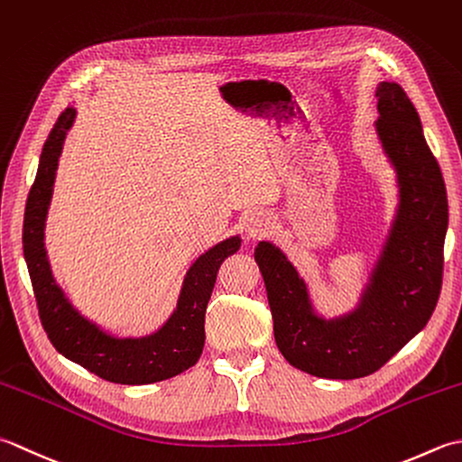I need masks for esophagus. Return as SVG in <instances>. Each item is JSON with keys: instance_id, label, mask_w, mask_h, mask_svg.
Listing matches in <instances>:
<instances>
[{"instance_id": "1", "label": "esophagus", "mask_w": 462, "mask_h": 462, "mask_svg": "<svg viewBox=\"0 0 462 462\" xmlns=\"http://www.w3.org/2000/svg\"><path fill=\"white\" fill-rule=\"evenodd\" d=\"M273 229V221L269 215L255 211V213H249L247 217L243 221V231H245V237L247 239H261L269 235Z\"/></svg>"}]
</instances>
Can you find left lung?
Wrapping results in <instances>:
<instances>
[{
    "label": "left lung",
    "instance_id": "left-lung-1",
    "mask_svg": "<svg viewBox=\"0 0 462 462\" xmlns=\"http://www.w3.org/2000/svg\"><path fill=\"white\" fill-rule=\"evenodd\" d=\"M374 96L376 137L397 173L399 205L359 305L335 319L317 315L285 253L269 241L255 247L279 351L295 369L321 379L349 381L379 371L425 328L440 295L445 179L404 89L381 81Z\"/></svg>",
    "mask_w": 462,
    "mask_h": 462
}]
</instances>
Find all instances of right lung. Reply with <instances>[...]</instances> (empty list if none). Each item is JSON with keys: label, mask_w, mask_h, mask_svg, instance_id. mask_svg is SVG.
I'll return each instance as SVG.
<instances>
[{"label": "right lung", "mask_w": 462, "mask_h": 462, "mask_svg": "<svg viewBox=\"0 0 462 462\" xmlns=\"http://www.w3.org/2000/svg\"><path fill=\"white\" fill-rule=\"evenodd\" d=\"M75 121V107L65 109L47 137L35 181L25 205L23 257L30 269L40 319L51 345L65 359L101 379L119 384L159 383L197 363L205 345V310L221 263L241 247V237L225 239L187 271L177 307L159 331L145 337H113L83 317L53 279L45 251V219L63 141Z\"/></svg>", "instance_id": "right-lung-1"}]
</instances>
